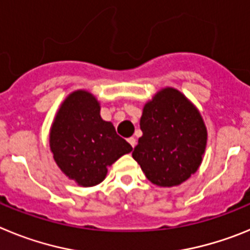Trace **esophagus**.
Returning a JSON list of instances; mask_svg holds the SVG:
<instances>
[{"mask_svg": "<svg viewBox=\"0 0 250 250\" xmlns=\"http://www.w3.org/2000/svg\"><path fill=\"white\" fill-rule=\"evenodd\" d=\"M127 141H129V144L131 145L132 147H135V145H136V139L135 138H132V136H131V138L127 139Z\"/></svg>", "mask_w": 250, "mask_h": 250, "instance_id": "1", "label": "esophagus"}]
</instances>
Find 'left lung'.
Wrapping results in <instances>:
<instances>
[{
  "instance_id": "left-lung-1",
  "label": "left lung",
  "mask_w": 250,
  "mask_h": 250,
  "mask_svg": "<svg viewBox=\"0 0 250 250\" xmlns=\"http://www.w3.org/2000/svg\"><path fill=\"white\" fill-rule=\"evenodd\" d=\"M140 129L143 136L132 158L152 184L179 185L198 170L207 127L199 111L178 90H161L145 105Z\"/></svg>"
}]
</instances>
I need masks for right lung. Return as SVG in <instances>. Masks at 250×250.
I'll list each match as a JSON object with an SVG mask.
<instances>
[{"mask_svg":"<svg viewBox=\"0 0 250 250\" xmlns=\"http://www.w3.org/2000/svg\"><path fill=\"white\" fill-rule=\"evenodd\" d=\"M59 167L81 187L100 184L107 167L132 150L100 116L98 100L87 91L72 92L60 107L50 134Z\"/></svg>","mask_w":250,"mask_h":250,"instance_id":"right-lung-1","label":"right lung"}]
</instances>
